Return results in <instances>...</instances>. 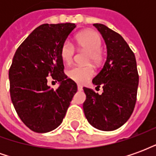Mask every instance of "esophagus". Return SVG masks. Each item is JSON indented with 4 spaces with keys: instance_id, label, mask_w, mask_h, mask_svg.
<instances>
[{
    "instance_id": "34e87169",
    "label": "esophagus",
    "mask_w": 156,
    "mask_h": 156,
    "mask_svg": "<svg viewBox=\"0 0 156 156\" xmlns=\"http://www.w3.org/2000/svg\"><path fill=\"white\" fill-rule=\"evenodd\" d=\"M78 91H82L83 90V86L82 85L78 84Z\"/></svg>"
}]
</instances>
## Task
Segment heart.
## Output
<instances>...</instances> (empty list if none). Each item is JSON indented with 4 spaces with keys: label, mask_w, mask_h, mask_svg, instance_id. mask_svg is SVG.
<instances>
[{
    "label": "heart",
    "mask_w": 156,
    "mask_h": 156,
    "mask_svg": "<svg viewBox=\"0 0 156 156\" xmlns=\"http://www.w3.org/2000/svg\"><path fill=\"white\" fill-rule=\"evenodd\" d=\"M76 44L82 50L88 51V62L98 64L102 59V40L98 32L87 30L78 33L75 37ZM61 58L64 64L69 65L74 56V48L68 41H64L60 49ZM94 70L91 66H76L68 71V76L78 83H84L93 78Z\"/></svg>",
    "instance_id": "obj_1"
}]
</instances>
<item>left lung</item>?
Returning <instances> with one entry per match:
<instances>
[{"label": "left lung", "mask_w": 156, "mask_h": 156, "mask_svg": "<svg viewBox=\"0 0 156 156\" xmlns=\"http://www.w3.org/2000/svg\"><path fill=\"white\" fill-rule=\"evenodd\" d=\"M105 39L107 59L93 83L102 86V94L83 88L86 100L83 108L93 127L112 131L129 119L136 102L139 75L135 56L119 33L99 23L94 24Z\"/></svg>", "instance_id": "1"}]
</instances>
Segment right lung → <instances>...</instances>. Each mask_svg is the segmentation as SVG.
<instances>
[{
  "label": "right lung",
  "mask_w": 156,
  "mask_h": 156,
  "mask_svg": "<svg viewBox=\"0 0 156 156\" xmlns=\"http://www.w3.org/2000/svg\"><path fill=\"white\" fill-rule=\"evenodd\" d=\"M74 23L42 24L19 46L9 70L10 94L19 118L37 133H47L62 122L77 84L64 74L62 44ZM48 76L59 83L54 90Z\"/></svg>",
  "instance_id": "obj_1"
}]
</instances>
